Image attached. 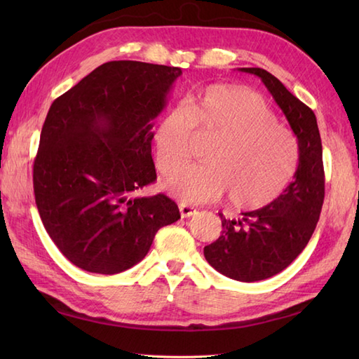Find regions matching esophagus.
<instances>
[{"instance_id": "esophagus-1", "label": "esophagus", "mask_w": 359, "mask_h": 359, "mask_svg": "<svg viewBox=\"0 0 359 359\" xmlns=\"http://www.w3.org/2000/svg\"><path fill=\"white\" fill-rule=\"evenodd\" d=\"M179 210H180V216L182 217H191V216H194L196 212H197V210L194 208V207H189V205H185V203H180L179 205Z\"/></svg>"}]
</instances>
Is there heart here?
I'll return each mask as SVG.
<instances>
[{
    "label": "heart",
    "mask_w": 359,
    "mask_h": 359,
    "mask_svg": "<svg viewBox=\"0 0 359 359\" xmlns=\"http://www.w3.org/2000/svg\"><path fill=\"white\" fill-rule=\"evenodd\" d=\"M216 135L205 165L181 169L191 158L192 131ZM158 171L172 196L185 202H215L228 193L236 208L259 210L292 184L301 162L299 140L255 90L215 85L187 98L182 109L160 118L152 135Z\"/></svg>",
    "instance_id": "b5f03b06"
}]
</instances>
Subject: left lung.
Returning <instances> with one entry per match:
<instances>
[{
    "label": "left lung",
    "instance_id": "obj_1",
    "mask_svg": "<svg viewBox=\"0 0 359 359\" xmlns=\"http://www.w3.org/2000/svg\"><path fill=\"white\" fill-rule=\"evenodd\" d=\"M253 74L273 95L299 140L301 162L294 180L279 199L261 210L225 219L219 239L203 248L205 259L224 276L241 282L271 278L306 248L324 202L323 143L315 112L261 67H241Z\"/></svg>",
    "mask_w": 359,
    "mask_h": 359
}]
</instances>
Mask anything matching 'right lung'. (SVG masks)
Returning a JSON list of instances; mask_svg holds the SVG:
<instances>
[{
    "instance_id": "add662e5",
    "label": "right lung",
    "mask_w": 359,
    "mask_h": 359,
    "mask_svg": "<svg viewBox=\"0 0 359 359\" xmlns=\"http://www.w3.org/2000/svg\"><path fill=\"white\" fill-rule=\"evenodd\" d=\"M180 75L174 66L109 62L50 104L34 162L35 202L50 239L79 269H131L160 228L180 219L165 194L131 197L157 177L152 120Z\"/></svg>"
}]
</instances>
